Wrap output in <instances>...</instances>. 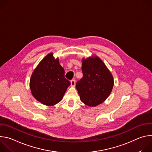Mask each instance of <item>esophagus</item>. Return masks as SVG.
Segmentation results:
<instances>
[{
  "label": "esophagus",
  "instance_id": "1",
  "mask_svg": "<svg viewBox=\"0 0 152 152\" xmlns=\"http://www.w3.org/2000/svg\"><path fill=\"white\" fill-rule=\"evenodd\" d=\"M70 83H71V86H75V85H76V81H75V79L72 80L71 82H70Z\"/></svg>",
  "mask_w": 152,
  "mask_h": 152
}]
</instances>
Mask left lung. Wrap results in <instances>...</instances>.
Returning <instances> with one entry per match:
<instances>
[{"mask_svg": "<svg viewBox=\"0 0 152 152\" xmlns=\"http://www.w3.org/2000/svg\"><path fill=\"white\" fill-rule=\"evenodd\" d=\"M82 71L83 77L76 85L80 100L90 107L102 103L113 88L111 73L97 56L83 58Z\"/></svg>", "mask_w": 152, "mask_h": 152, "instance_id": "1", "label": "left lung"}]
</instances>
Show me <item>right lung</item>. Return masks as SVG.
<instances>
[{
    "label": "right lung",
    "instance_id": "add662e5",
    "mask_svg": "<svg viewBox=\"0 0 152 152\" xmlns=\"http://www.w3.org/2000/svg\"><path fill=\"white\" fill-rule=\"evenodd\" d=\"M29 85L37 100L45 105L53 106L62 100L70 82L64 77L58 58L55 59L53 53H50L35 69Z\"/></svg>",
    "mask_w": 152,
    "mask_h": 152
}]
</instances>
